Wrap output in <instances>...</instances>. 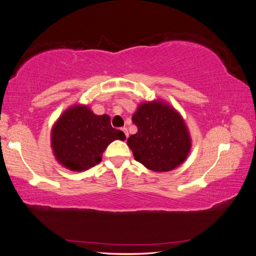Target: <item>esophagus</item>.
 Listing matches in <instances>:
<instances>
[{
	"instance_id": "obj_1",
	"label": "esophagus",
	"mask_w": 256,
	"mask_h": 256,
	"mask_svg": "<svg viewBox=\"0 0 256 256\" xmlns=\"http://www.w3.org/2000/svg\"><path fill=\"white\" fill-rule=\"evenodd\" d=\"M120 130H122V131L124 132V134H125V136H126V139H128V128H122Z\"/></svg>"
}]
</instances>
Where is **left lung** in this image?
Instances as JSON below:
<instances>
[{
  "label": "left lung",
  "mask_w": 256,
  "mask_h": 256,
  "mask_svg": "<svg viewBox=\"0 0 256 256\" xmlns=\"http://www.w3.org/2000/svg\"><path fill=\"white\" fill-rule=\"evenodd\" d=\"M132 122L138 132L130 136L128 146L147 169L166 172L188 158L192 139L184 118L172 106L163 100L144 102L133 114Z\"/></svg>",
  "instance_id": "obj_1"
}]
</instances>
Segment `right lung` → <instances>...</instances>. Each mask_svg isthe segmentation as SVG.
I'll return each mask as SVG.
<instances>
[{
	"instance_id": "add662e5",
	"label": "right lung",
	"mask_w": 256,
	"mask_h": 256,
	"mask_svg": "<svg viewBox=\"0 0 256 256\" xmlns=\"http://www.w3.org/2000/svg\"><path fill=\"white\" fill-rule=\"evenodd\" d=\"M52 148L56 161L71 171H85L101 162L114 140L125 134L110 124V117L95 115L86 104L68 106L52 128Z\"/></svg>"
}]
</instances>
